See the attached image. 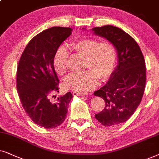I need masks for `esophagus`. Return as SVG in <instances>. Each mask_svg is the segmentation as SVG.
Segmentation results:
<instances>
[{"label":"esophagus","mask_w":159,"mask_h":159,"mask_svg":"<svg viewBox=\"0 0 159 159\" xmlns=\"http://www.w3.org/2000/svg\"><path fill=\"white\" fill-rule=\"evenodd\" d=\"M72 94H73V96H84V95H85V94H83V93H79V92H72Z\"/></svg>","instance_id":"1"}]
</instances>
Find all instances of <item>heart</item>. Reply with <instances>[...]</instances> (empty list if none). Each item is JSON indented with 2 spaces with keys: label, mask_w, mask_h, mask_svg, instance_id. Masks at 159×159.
<instances>
[{
  "label": "heart",
  "mask_w": 159,
  "mask_h": 159,
  "mask_svg": "<svg viewBox=\"0 0 159 159\" xmlns=\"http://www.w3.org/2000/svg\"><path fill=\"white\" fill-rule=\"evenodd\" d=\"M72 48L81 56L86 57L84 73L71 74L65 78V87L79 93H86L98 85L99 78L107 81L113 73L116 62V50L110 42H99L95 39L86 38L73 42ZM67 52L59 48L53 58V67L57 74L63 75L67 70Z\"/></svg>",
  "instance_id": "1"
}]
</instances>
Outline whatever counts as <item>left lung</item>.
<instances>
[{
    "label": "left lung",
    "mask_w": 159,
    "mask_h": 159,
    "mask_svg": "<svg viewBox=\"0 0 159 159\" xmlns=\"http://www.w3.org/2000/svg\"><path fill=\"white\" fill-rule=\"evenodd\" d=\"M92 30L111 42L118 54V65L107 83L94 93L105 102L104 109L95 118L104 126L117 125L129 119L143 98L146 81L145 59L135 40L123 30L105 25Z\"/></svg>",
    "instance_id": "obj_1"
}]
</instances>
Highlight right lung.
<instances>
[{
    "label": "right lung",
    "mask_w": 159,
    "mask_h": 159,
    "mask_svg": "<svg viewBox=\"0 0 159 159\" xmlns=\"http://www.w3.org/2000/svg\"><path fill=\"white\" fill-rule=\"evenodd\" d=\"M72 30L70 27H62L45 30L29 42L19 61L16 89L21 103L33 121L46 129L62 124L73 97L68 92L55 102L50 99L52 93L59 92L53 58Z\"/></svg>",
    "instance_id": "1"
}]
</instances>
